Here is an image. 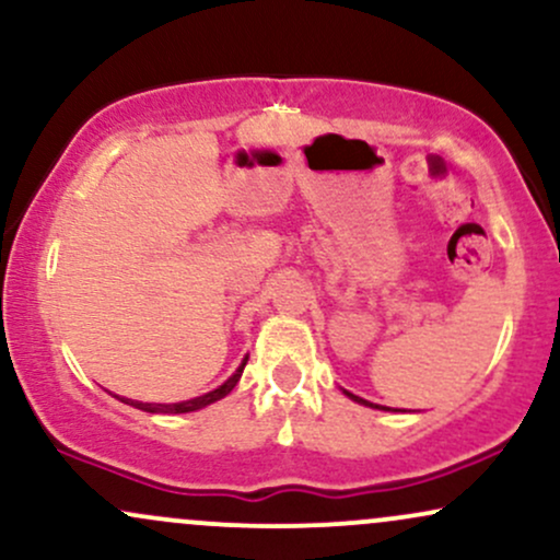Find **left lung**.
I'll list each match as a JSON object with an SVG mask.
<instances>
[{
    "mask_svg": "<svg viewBox=\"0 0 560 560\" xmlns=\"http://www.w3.org/2000/svg\"><path fill=\"white\" fill-rule=\"evenodd\" d=\"M347 395H350V392H347ZM352 397V400H355V402H363V405H374V402H369V400H361V397H358V395H350ZM374 408H376V405H374ZM384 410H389V408H384Z\"/></svg>",
    "mask_w": 560,
    "mask_h": 560,
    "instance_id": "8db88e82",
    "label": "left lung"
}]
</instances>
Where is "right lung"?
<instances>
[{"label": "right lung", "instance_id": "obj_1", "mask_svg": "<svg viewBox=\"0 0 560 560\" xmlns=\"http://www.w3.org/2000/svg\"><path fill=\"white\" fill-rule=\"evenodd\" d=\"M244 365H247V358H244L242 365H240V369H236L234 376L226 378V382H223L221 387L213 389V392H208V395H202V397H191V400L171 402V405H163V402H137V400H124V402L133 405V408H139V410H147V413H191V410H199V408H205V405H210V402L221 400V397H226L229 392L236 387V382H240Z\"/></svg>", "mask_w": 560, "mask_h": 560}]
</instances>
